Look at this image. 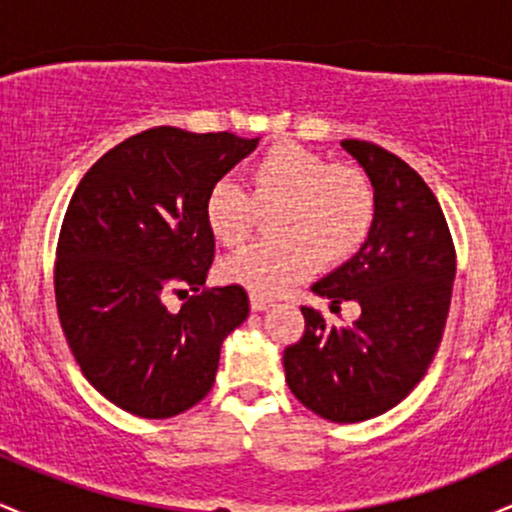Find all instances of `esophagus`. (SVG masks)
I'll list each match as a JSON object with an SVG mask.
<instances>
[{"instance_id":"34e87169","label":"esophagus","mask_w":512,"mask_h":512,"mask_svg":"<svg viewBox=\"0 0 512 512\" xmlns=\"http://www.w3.org/2000/svg\"><path fill=\"white\" fill-rule=\"evenodd\" d=\"M272 303H274L272 298L255 296V293H252V296H250V308H252V313H262V310H267Z\"/></svg>"}]
</instances>
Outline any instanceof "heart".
I'll return each instance as SVG.
<instances>
[{
	"label": "heart",
	"mask_w": 512,
	"mask_h": 512,
	"mask_svg": "<svg viewBox=\"0 0 512 512\" xmlns=\"http://www.w3.org/2000/svg\"><path fill=\"white\" fill-rule=\"evenodd\" d=\"M252 199L233 178L214 180L204 195V223L226 248L248 238L257 207H281L272 243H255L221 264L228 284L255 296H279L322 264L361 248L375 221V192L361 168L327 163L298 144H276L250 170Z\"/></svg>",
	"instance_id": "b5f03b06"
}]
</instances>
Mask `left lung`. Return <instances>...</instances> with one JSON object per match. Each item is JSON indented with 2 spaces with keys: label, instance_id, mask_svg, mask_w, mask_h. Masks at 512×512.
Masks as SVG:
<instances>
[{
  "label": "left lung",
  "instance_id": "obj_1",
  "mask_svg": "<svg viewBox=\"0 0 512 512\" xmlns=\"http://www.w3.org/2000/svg\"><path fill=\"white\" fill-rule=\"evenodd\" d=\"M366 170L375 221L351 260L315 281L332 310L354 301V325L330 327L301 308L305 332L284 351L286 383L298 402L334 424L385 414L431 366L448 320L455 248L436 195L421 175L383 146L344 139Z\"/></svg>",
  "mask_w": 512,
  "mask_h": 512
}]
</instances>
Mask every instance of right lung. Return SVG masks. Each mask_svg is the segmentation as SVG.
<instances>
[{
    "instance_id": "1",
    "label": "right lung",
    "mask_w": 512,
    "mask_h": 512,
    "mask_svg": "<svg viewBox=\"0 0 512 512\" xmlns=\"http://www.w3.org/2000/svg\"><path fill=\"white\" fill-rule=\"evenodd\" d=\"M257 144L154 127L76 187L57 243V313L81 373L115 407L168 419L214 385L223 339L250 303L240 286L204 289L214 262L204 195ZM170 290L186 296L180 311L165 308Z\"/></svg>"
}]
</instances>
